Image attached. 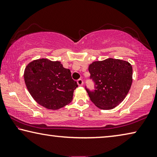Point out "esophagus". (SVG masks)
Listing matches in <instances>:
<instances>
[{
	"mask_svg": "<svg viewBox=\"0 0 157 157\" xmlns=\"http://www.w3.org/2000/svg\"><path fill=\"white\" fill-rule=\"evenodd\" d=\"M77 82H78L79 86H82L83 85V80L82 79H79Z\"/></svg>",
	"mask_w": 157,
	"mask_h": 157,
	"instance_id": "obj_1",
	"label": "esophagus"
}]
</instances>
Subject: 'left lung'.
Here are the masks:
<instances>
[{"instance_id": "1", "label": "left lung", "mask_w": 157, "mask_h": 157, "mask_svg": "<svg viewBox=\"0 0 157 157\" xmlns=\"http://www.w3.org/2000/svg\"><path fill=\"white\" fill-rule=\"evenodd\" d=\"M90 78L95 90L86 89L91 101L98 108L110 110L122 102L132 82V67L130 63L116 58L94 61L89 65Z\"/></svg>"}]
</instances>
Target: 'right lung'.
<instances>
[{"label":"right lung","mask_w":157,"mask_h":157,"mask_svg":"<svg viewBox=\"0 0 157 157\" xmlns=\"http://www.w3.org/2000/svg\"><path fill=\"white\" fill-rule=\"evenodd\" d=\"M24 79L32 98L44 108L58 110L72 101L74 90L78 87L69 69L60 61L39 58L28 63Z\"/></svg>","instance_id":"1"}]
</instances>
